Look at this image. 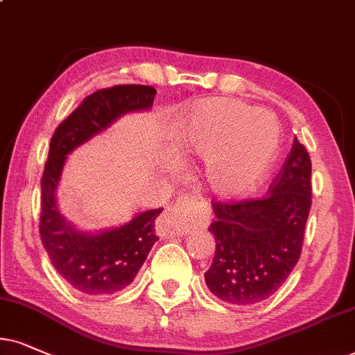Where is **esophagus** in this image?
Wrapping results in <instances>:
<instances>
[{
	"instance_id": "1",
	"label": "esophagus",
	"mask_w": 355,
	"mask_h": 355,
	"mask_svg": "<svg viewBox=\"0 0 355 355\" xmlns=\"http://www.w3.org/2000/svg\"><path fill=\"white\" fill-rule=\"evenodd\" d=\"M209 209L195 198V196H182L165 211L157 221L155 231L160 237L185 236L190 232L193 224L200 227H208Z\"/></svg>"
}]
</instances>
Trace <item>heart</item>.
Returning a JSON list of instances; mask_svg holds the SVG:
<instances>
[{"instance_id": "heart-1", "label": "heart", "mask_w": 355, "mask_h": 355, "mask_svg": "<svg viewBox=\"0 0 355 355\" xmlns=\"http://www.w3.org/2000/svg\"><path fill=\"white\" fill-rule=\"evenodd\" d=\"M275 114L252 110L248 103L211 98L188 116L183 154L208 159L209 187L223 198H241L262 183L280 147Z\"/></svg>"}]
</instances>
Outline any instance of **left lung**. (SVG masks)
Wrapping results in <instances>:
<instances>
[{
	"instance_id": "8db88e82",
	"label": "left lung",
	"mask_w": 355,
	"mask_h": 355,
	"mask_svg": "<svg viewBox=\"0 0 355 355\" xmlns=\"http://www.w3.org/2000/svg\"><path fill=\"white\" fill-rule=\"evenodd\" d=\"M309 209L311 159L295 137L266 196L213 203L216 250L205 273L211 293L236 306L272 297L302 255Z\"/></svg>"
}]
</instances>
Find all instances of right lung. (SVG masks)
<instances>
[{
  "instance_id": "add662e5",
  "label": "right lung",
  "mask_w": 355,
  "mask_h": 355,
  "mask_svg": "<svg viewBox=\"0 0 355 355\" xmlns=\"http://www.w3.org/2000/svg\"><path fill=\"white\" fill-rule=\"evenodd\" d=\"M155 93V88L146 85H116L98 89L58 124L51 139L40 180V239L55 270L88 297L116 293L132 284L152 245L159 241L154 227L164 208L144 211L123 226L89 234L78 231L58 211V180L71 150L110 128L119 116L149 110Z\"/></svg>"
}]
</instances>
